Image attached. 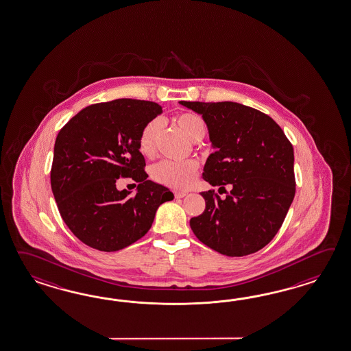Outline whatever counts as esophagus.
Segmentation results:
<instances>
[{
    "instance_id": "obj_1",
    "label": "esophagus",
    "mask_w": 351,
    "mask_h": 351,
    "mask_svg": "<svg viewBox=\"0 0 351 351\" xmlns=\"http://www.w3.org/2000/svg\"><path fill=\"white\" fill-rule=\"evenodd\" d=\"M173 194H175V197H176V199L186 197V193H185V191H175Z\"/></svg>"
}]
</instances>
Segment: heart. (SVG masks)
I'll use <instances>...</instances> for the list:
<instances>
[{
	"mask_svg": "<svg viewBox=\"0 0 351 351\" xmlns=\"http://www.w3.org/2000/svg\"><path fill=\"white\" fill-rule=\"evenodd\" d=\"M179 128L194 142H200L206 133V125L202 117L194 112H182L175 118ZM162 120L154 118L148 120L139 133L138 145L141 154L152 157L156 152L157 141L162 130ZM199 172V162L194 158L184 161L165 160L154 165L151 170L152 179L163 186L175 190H186L193 185Z\"/></svg>",
	"mask_w": 351,
	"mask_h": 351,
	"instance_id": "obj_1",
	"label": "heart"
}]
</instances>
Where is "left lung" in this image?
Instances as JSON below:
<instances>
[{"instance_id": "obj_1", "label": "left lung", "mask_w": 351, "mask_h": 351, "mask_svg": "<svg viewBox=\"0 0 351 351\" xmlns=\"http://www.w3.org/2000/svg\"><path fill=\"white\" fill-rule=\"evenodd\" d=\"M202 114L215 152L203 179L227 194L203 191L206 210L190 219L200 242L226 255L255 254L280 230L295 194L294 151L269 115L232 101H180ZM230 184L232 190L227 192Z\"/></svg>"}]
</instances>
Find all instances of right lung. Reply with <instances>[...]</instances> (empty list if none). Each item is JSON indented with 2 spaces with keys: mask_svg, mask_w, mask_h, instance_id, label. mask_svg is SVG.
<instances>
[{
  "mask_svg": "<svg viewBox=\"0 0 351 351\" xmlns=\"http://www.w3.org/2000/svg\"><path fill=\"white\" fill-rule=\"evenodd\" d=\"M161 112L154 101L118 99L86 106L60 129L51 191L62 219L87 246L114 252L134 243L149 231L157 208L173 199L147 180L138 145L143 125ZM120 177L138 182L136 196L116 189Z\"/></svg>",
  "mask_w": 351,
  "mask_h": 351,
  "instance_id": "add662e5",
  "label": "right lung"
}]
</instances>
